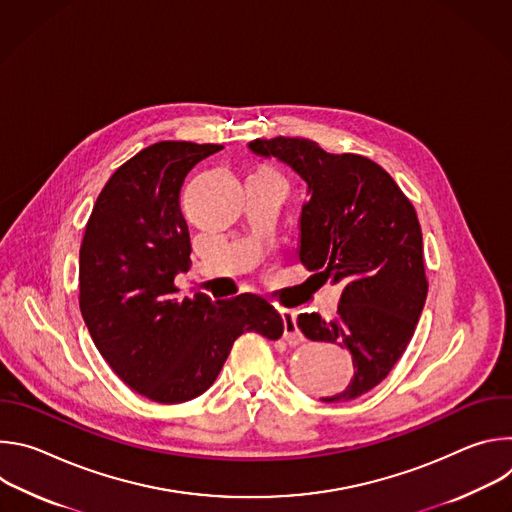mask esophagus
<instances>
[{"label":"esophagus","mask_w":512,"mask_h":512,"mask_svg":"<svg viewBox=\"0 0 512 512\" xmlns=\"http://www.w3.org/2000/svg\"><path fill=\"white\" fill-rule=\"evenodd\" d=\"M281 320H283V338L287 344H300L304 342V334L298 330V314L294 310H281Z\"/></svg>","instance_id":"34e87169"}]
</instances>
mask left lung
<instances>
[{"label":"left lung","instance_id":"left-lung-1","mask_svg":"<svg viewBox=\"0 0 512 512\" xmlns=\"http://www.w3.org/2000/svg\"><path fill=\"white\" fill-rule=\"evenodd\" d=\"M249 152L275 158L308 184L300 214V261L342 283L338 314H300L306 338L350 350L354 377L326 403L377 387L405 352L427 298L423 239L413 204L375 162L328 154L312 139H253Z\"/></svg>","mask_w":512,"mask_h":512}]
</instances>
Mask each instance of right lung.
<instances>
[{"label": "right lung", "instance_id": "add662e5", "mask_svg": "<svg viewBox=\"0 0 512 512\" xmlns=\"http://www.w3.org/2000/svg\"><path fill=\"white\" fill-rule=\"evenodd\" d=\"M223 145L158 141L115 170L85 229L79 259L81 314L115 375L156 403L202 395L245 332L269 340L283 320L261 296L212 302L178 298L190 235L180 212L188 172Z\"/></svg>", "mask_w": 512, "mask_h": 512}]
</instances>
